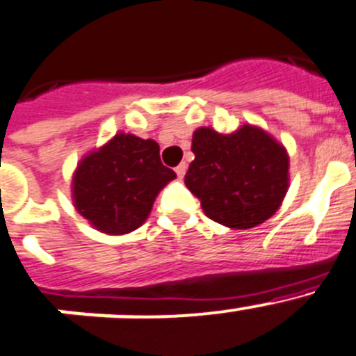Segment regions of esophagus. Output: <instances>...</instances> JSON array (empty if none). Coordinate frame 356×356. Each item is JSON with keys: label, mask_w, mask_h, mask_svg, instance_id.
<instances>
[{"label": "esophagus", "mask_w": 356, "mask_h": 356, "mask_svg": "<svg viewBox=\"0 0 356 356\" xmlns=\"http://www.w3.org/2000/svg\"><path fill=\"white\" fill-rule=\"evenodd\" d=\"M186 170H188V165H186V163H181V165L175 168V174H177L179 179H182L186 175Z\"/></svg>", "instance_id": "1"}]
</instances>
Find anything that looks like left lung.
Wrapping results in <instances>:
<instances>
[{
    "instance_id": "1",
    "label": "left lung",
    "mask_w": 356,
    "mask_h": 356,
    "mask_svg": "<svg viewBox=\"0 0 356 356\" xmlns=\"http://www.w3.org/2000/svg\"><path fill=\"white\" fill-rule=\"evenodd\" d=\"M184 182L207 218L229 229H252L282 206L289 190V154L268 131L243 124L234 133L198 127Z\"/></svg>"
}]
</instances>
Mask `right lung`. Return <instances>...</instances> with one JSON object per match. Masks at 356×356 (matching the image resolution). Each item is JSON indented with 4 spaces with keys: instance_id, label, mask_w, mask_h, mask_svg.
<instances>
[{
    "instance_id": "add662e5",
    "label": "right lung",
    "mask_w": 356,
    "mask_h": 356,
    "mask_svg": "<svg viewBox=\"0 0 356 356\" xmlns=\"http://www.w3.org/2000/svg\"><path fill=\"white\" fill-rule=\"evenodd\" d=\"M175 177L161 163L154 140L117 133L78 163L72 202L95 230L122 236L145 223L159 191Z\"/></svg>"
}]
</instances>
